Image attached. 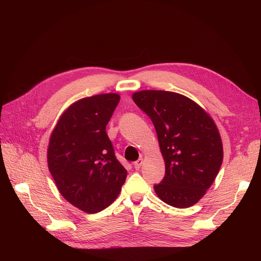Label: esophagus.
I'll return each instance as SVG.
<instances>
[{
  "label": "esophagus",
  "instance_id": "esophagus-1",
  "mask_svg": "<svg viewBox=\"0 0 261 261\" xmlns=\"http://www.w3.org/2000/svg\"><path fill=\"white\" fill-rule=\"evenodd\" d=\"M143 163H144L143 159H138L137 161L134 162V168H135L136 170H139V169H140V167H141V165H143Z\"/></svg>",
  "mask_w": 261,
  "mask_h": 261
}]
</instances>
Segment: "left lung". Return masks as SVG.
Listing matches in <instances>:
<instances>
[{
	"label": "left lung",
	"instance_id": "obj_1",
	"mask_svg": "<svg viewBox=\"0 0 261 261\" xmlns=\"http://www.w3.org/2000/svg\"><path fill=\"white\" fill-rule=\"evenodd\" d=\"M133 100L151 118L165 162V175L153 186L159 198L175 208L198 202L223 161V146L212 117L183 94L141 90Z\"/></svg>",
	"mask_w": 261,
	"mask_h": 261
}]
</instances>
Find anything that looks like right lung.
Segmentation results:
<instances>
[{
    "label": "right lung",
    "instance_id": "add662e5",
    "mask_svg": "<svg viewBox=\"0 0 261 261\" xmlns=\"http://www.w3.org/2000/svg\"><path fill=\"white\" fill-rule=\"evenodd\" d=\"M120 98L103 93L74 102L51 133L48 167L55 185L68 202L87 213L109 207L127 176L106 132Z\"/></svg>",
    "mask_w": 261,
    "mask_h": 261
}]
</instances>
